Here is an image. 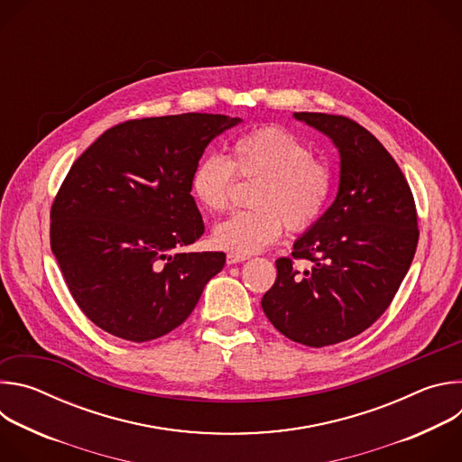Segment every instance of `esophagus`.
<instances>
[{
  "label": "esophagus",
  "instance_id": "esophagus-1",
  "mask_svg": "<svg viewBox=\"0 0 462 462\" xmlns=\"http://www.w3.org/2000/svg\"><path fill=\"white\" fill-rule=\"evenodd\" d=\"M245 259H248V255H245V254H234V252H230V254L226 255V263H228V265H236V263H241V261H245Z\"/></svg>",
  "mask_w": 462,
  "mask_h": 462
}]
</instances>
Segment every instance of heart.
I'll use <instances>...</instances> for the list:
<instances>
[{
	"label": "heart",
	"instance_id": "b5f03b06",
	"mask_svg": "<svg viewBox=\"0 0 462 462\" xmlns=\"http://www.w3.org/2000/svg\"><path fill=\"white\" fill-rule=\"evenodd\" d=\"M259 179L250 205L221 221L212 234L216 246L252 254L274 243L287 225L292 232L310 228L331 195V173L312 159L307 144L282 125H263L236 139L232 161L208 153L195 164L189 189L203 208L223 212L236 180Z\"/></svg>",
	"mask_w": 462,
	"mask_h": 462
}]
</instances>
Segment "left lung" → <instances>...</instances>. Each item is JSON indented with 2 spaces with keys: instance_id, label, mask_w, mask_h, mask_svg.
Instances as JSON below:
<instances>
[{
  "instance_id": "8db88e82",
  "label": "left lung",
  "mask_w": 462,
  "mask_h": 462,
  "mask_svg": "<svg viewBox=\"0 0 462 462\" xmlns=\"http://www.w3.org/2000/svg\"><path fill=\"white\" fill-rule=\"evenodd\" d=\"M294 116L338 148L340 186L292 257L276 259L261 307L289 340L325 347L364 333L391 305L417 250V208L399 164L364 125L342 115ZM298 258L311 269L296 270Z\"/></svg>"
}]
</instances>
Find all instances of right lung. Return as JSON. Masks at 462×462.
Listing matches in <instances>:
<instances>
[{
  "label": "right lung",
  "instance_id": "right-lung-1",
  "mask_svg": "<svg viewBox=\"0 0 462 462\" xmlns=\"http://www.w3.org/2000/svg\"><path fill=\"white\" fill-rule=\"evenodd\" d=\"M241 118L182 113L109 127L75 161L51 207V250L71 296L102 331L150 342L179 327L225 252H182L205 232L189 179Z\"/></svg>",
  "mask_w": 462,
  "mask_h": 462
}]
</instances>
